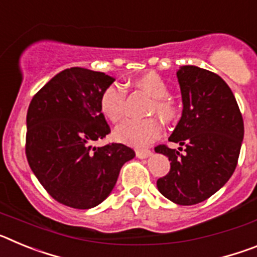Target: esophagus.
Listing matches in <instances>:
<instances>
[{"instance_id":"esophagus-1","label":"esophagus","mask_w":257,"mask_h":257,"mask_svg":"<svg viewBox=\"0 0 257 257\" xmlns=\"http://www.w3.org/2000/svg\"><path fill=\"white\" fill-rule=\"evenodd\" d=\"M149 156H152V152L148 151V149H138L136 151V157L138 158H148Z\"/></svg>"}]
</instances>
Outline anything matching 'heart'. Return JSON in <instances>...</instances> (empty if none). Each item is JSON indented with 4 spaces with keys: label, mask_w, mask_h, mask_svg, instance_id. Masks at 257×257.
Listing matches in <instances>:
<instances>
[{
    "label": "heart",
    "mask_w": 257,
    "mask_h": 257,
    "mask_svg": "<svg viewBox=\"0 0 257 257\" xmlns=\"http://www.w3.org/2000/svg\"><path fill=\"white\" fill-rule=\"evenodd\" d=\"M135 86L153 97L151 113H156L163 122H172L178 117V109L169 99V86L161 76L149 72L135 79ZM126 105V92L121 86L109 85L101 92L100 110L105 118L117 123L123 118ZM161 134V124L156 118L147 119H127L114 130L117 142L131 147H145L156 140Z\"/></svg>",
    "instance_id": "b5f03b06"
}]
</instances>
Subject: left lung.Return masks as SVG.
<instances>
[{
	"instance_id": "1",
	"label": "left lung",
	"mask_w": 257,
	"mask_h": 257,
	"mask_svg": "<svg viewBox=\"0 0 257 257\" xmlns=\"http://www.w3.org/2000/svg\"><path fill=\"white\" fill-rule=\"evenodd\" d=\"M183 113L169 138L179 150L158 145L171 161L170 172L157 180L162 196L180 206L206 201L235 170L243 142V118L230 87L217 74L194 65L176 72Z\"/></svg>"
}]
</instances>
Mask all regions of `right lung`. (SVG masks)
Listing matches in <instances>:
<instances>
[{
    "instance_id": "obj_1",
    "label": "right lung",
    "mask_w": 257,
    "mask_h": 257,
    "mask_svg": "<svg viewBox=\"0 0 257 257\" xmlns=\"http://www.w3.org/2000/svg\"><path fill=\"white\" fill-rule=\"evenodd\" d=\"M114 82L103 72L73 67L52 77L27 113L26 154L50 196L88 210L112 193L121 167L135 157L123 144L92 147L110 133L100 110L101 92Z\"/></svg>"
}]
</instances>
